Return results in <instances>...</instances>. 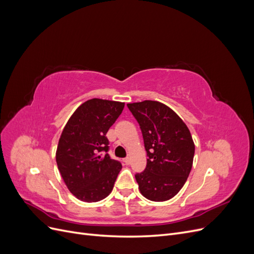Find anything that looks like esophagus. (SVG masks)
<instances>
[{"label": "esophagus", "mask_w": 254, "mask_h": 254, "mask_svg": "<svg viewBox=\"0 0 254 254\" xmlns=\"http://www.w3.org/2000/svg\"><path fill=\"white\" fill-rule=\"evenodd\" d=\"M124 163H125L126 165H129V164H130V158H126V159H124Z\"/></svg>", "instance_id": "1"}]
</instances>
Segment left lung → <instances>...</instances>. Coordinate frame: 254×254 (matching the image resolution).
Instances as JSON below:
<instances>
[{
	"instance_id": "obj_1",
	"label": "left lung",
	"mask_w": 254,
	"mask_h": 254,
	"mask_svg": "<svg viewBox=\"0 0 254 254\" xmlns=\"http://www.w3.org/2000/svg\"><path fill=\"white\" fill-rule=\"evenodd\" d=\"M142 130L147 165L135 175L141 194L166 201L179 193L193 165L195 144L178 114L156 101L127 104Z\"/></svg>"
}]
</instances>
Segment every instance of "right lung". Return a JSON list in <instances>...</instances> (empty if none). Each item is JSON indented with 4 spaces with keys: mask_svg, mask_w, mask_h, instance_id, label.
Here are the masks:
<instances>
[{
    "mask_svg": "<svg viewBox=\"0 0 254 254\" xmlns=\"http://www.w3.org/2000/svg\"><path fill=\"white\" fill-rule=\"evenodd\" d=\"M124 106L121 102L89 99L74 111L60 135L58 170L68 190L81 201L103 200L112 191L122 164L107 153L106 133Z\"/></svg>",
    "mask_w": 254,
    "mask_h": 254,
    "instance_id": "right-lung-1",
    "label": "right lung"
}]
</instances>
